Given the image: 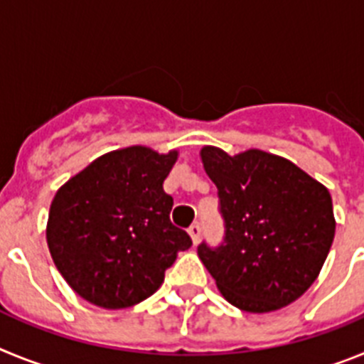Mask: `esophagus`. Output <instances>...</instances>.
I'll return each mask as SVG.
<instances>
[{
	"instance_id": "obj_1",
	"label": "esophagus",
	"mask_w": 364,
	"mask_h": 364,
	"mask_svg": "<svg viewBox=\"0 0 364 364\" xmlns=\"http://www.w3.org/2000/svg\"><path fill=\"white\" fill-rule=\"evenodd\" d=\"M189 235H191V239H193V242L197 244L198 240H200V235H202V226L200 224H198V222H195V224H191V226H189Z\"/></svg>"
}]
</instances>
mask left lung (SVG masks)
Returning a JSON list of instances; mask_svg holds the SVG:
<instances>
[{"label":"left lung","instance_id":"left-lung-1","mask_svg":"<svg viewBox=\"0 0 364 364\" xmlns=\"http://www.w3.org/2000/svg\"><path fill=\"white\" fill-rule=\"evenodd\" d=\"M217 186L224 237L200 242L198 257L233 306L279 310L314 284L336 235L328 189L290 160L259 149L230 156L204 147Z\"/></svg>","mask_w":364,"mask_h":364}]
</instances>
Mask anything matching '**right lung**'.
Returning a JSON list of instances; mask_svg holds the SVG:
<instances>
[{"mask_svg": "<svg viewBox=\"0 0 364 364\" xmlns=\"http://www.w3.org/2000/svg\"><path fill=\"white\" fill-rule=\"evenodd\" d=\"M176 151L133 146L104 154L58 189L47 244L58 272L80 297L117 310L159 290L191 237L169 218L164 180Z\"/></svg>", "mask_w": 364, "mask_h": 364, "instance_id": "obj_1", "label": "right lung"}]
</instances>
